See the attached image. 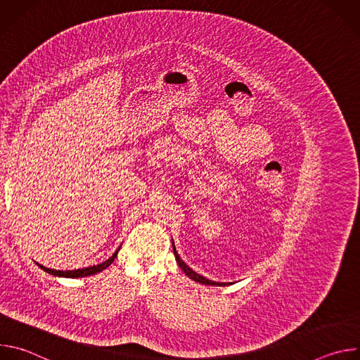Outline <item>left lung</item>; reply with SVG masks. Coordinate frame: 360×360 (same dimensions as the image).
Returning a JSON list of instances; mask_svg holds the SVG:
<instances>
[{
    "label": "left lung",
    "mask_w": 360,
    "mask_h": 360,
    "mask_svg": "<svg viewBox=\"0 0 360 360\" xmlns=\"http://www.w3.org/2000/svg\"><path fill=\"white\" fill-rule=\"evenodd\" d=\"M172 248H174V255H175V259H176V262H178V265H179V268L185 272V275H188L192 281H195V282H199V283H202V285H214V286H225L226 283H222V282H215V281H210V279H207V278H203L202 275H199V274H196L195 271H192L181 258H179V255H178V252H176V249H175V245H174V240H172Z\"/></svg>",
    "instance_id": "8db88e82"
}]
</instances>
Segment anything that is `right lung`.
Returning <instances> with one entry per match:
<instances>
[{
	"mask_svg": "<svg viewBox=\"0 0 360 360\" xmlns=\"http://www.w3.org/2000/svg\"><path fill=\"white\" fill-rule=\"evenodd\" d=\"M120 249H121V248H118V249L115 250V253L111 256L110 259H107L105 262H102V264H99V265L89 266V268H84V269H74V271H56V269L45 268L44 265H39V264H37V265H38L42 271H45L46 274H49V275H54V276H64V278H84V276L95 275V274H98V272H101V271L107 269V268L114 262V259L117 258V255H118V250H120Z\"/></svg>",
	"mask_w": 360,
	"mask_h": 360,
	"instance_id": "1",
	"label": "right lung"
}]
</instances>
